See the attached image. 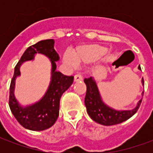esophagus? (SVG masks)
Returning a JSON list of instances; mask_svg holds the SVG:
<instances>
[{
    "label": "esophagus",
    "instance_id": "1",
    "mask_svg": "<svg viewBox=\"0 0 153 153\" xmlns=\"http://www.w3.org/2000/svg\"><path fill=\"white\" fill-rule=\"evenodd\" d=\"M81 80H83V77L80 74H77L74 75V82H79V81H81Z\"/></svg>",
    "mask_w": 153,
    "mask_h": 153
}]
</instances>
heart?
I'll use <instances>...</instances> for the list:
<instances>
[{"label":"heart","instance_id":"heart-1","mask_svg":"<svg viewBox=\"0 0 153 153\" xmlns=\"http://www.w3.org/2000/svg\"><path fill=\"white\" fill-rule=\"evenodd\" d=\"M106 52V48L97 44H88L77 47L73 55L70 52H65L62 60L69 66L74 67L77 64H86L93 62Z\"/></svg>","mask_w":153,"mask_h":153}]
</instances>
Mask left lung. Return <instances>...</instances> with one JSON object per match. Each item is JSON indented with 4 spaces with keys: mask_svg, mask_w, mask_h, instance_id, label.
<instances>
[{
    "mask_svg": "<svg viewBox=\"0 0 153 153\" xmlns=\"http://www.w3.org/2000/svg\"><path fill=\"white\" fill-rule=\"evenodd\" d=\"M138 70H141L140 65ZM87 86L86 96H85V106L87 112L91 119L100 125H114L120 124L127 120L137 112L142 102V99L138 101L137 106L132 110H116L107 106L102 99L99 90L97 85L96 81L93 77L84 79ZM142 84L144 85L143 79H142ZM143 93H142V95Z\"/></svg>",
    "mask_w": 153,
    "mask_h": 153,
    "instance_id": "8db88e82",
    "label": "left lung"
}]
</instances>
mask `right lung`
<instances>
[{"label":"right lung","instance_id":"obj_1","mask_svg":"<svg viewBox=\"0 0 153 153\" xmlns=\"http://www.w3.org/2000/svg\"><path fill=\"white\" fill-rule=\"evenodd\" d=\"M55 41L47 39L30 46L25 51L15 68L14 76L10 87L9 106L12 114L20 125L29 130L42 131L55 124L59 116L60 100L65 91L73 83L74 77L64 75L56 71V61L60 60L59 55L54 49ZM42 53L50 59L52 63V76L49 87L44 96L37 103L24 107L15 98V79L20 75V66L26 61L34 59L36 53Z\"/></svg>","mask_w":153,"mask_h":153}]
</instances>
